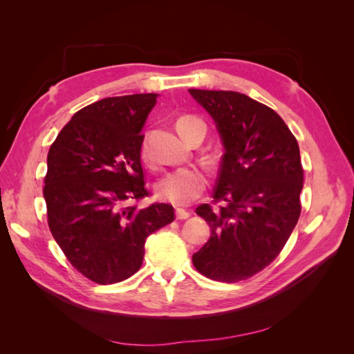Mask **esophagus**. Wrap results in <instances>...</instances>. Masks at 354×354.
<instances>
[{
	"label": "esophagus",
	"mask_w": 354,
	"mask_h": 354,
	"mask_svg": "<svg viewBox=\"0 0 354 354\" xmlns=\"http://www.w3.org/2000/svg\"><path fill=\"white\" fill-rule=\"evenodd\" d=\"M176 217H177V220H186V218L190 217V212L183 209V208H177L176 209Z\"/></svg>",
	"instance_id": "1"
}]
</instances>
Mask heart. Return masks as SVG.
Listing matches in <instances>:
<instances>
[{
	"label": "heart",
	"mask_w": 354,
	"mask_h": 354,
	"mask_svg": "<svg viewBox=\"0 0 354 354\" xmlns=\"http://www.w3.org/2000/svg\"><path fill=\"white\" fill-rule=\"evenodd\" d=\"M194 125H203V122L192 115L181 116L177 120V130L185 138L189 128ZM142 158L145 160H149V158H151L146 140H143L142 145ZM205 186L207 178L202 171L195 167H183L167 173L158 181L155 190L159 199L174 203V205H189L190 202L201 196Z\"/></svg>",
	"instance_id": "heart-1"
}]
</instances>
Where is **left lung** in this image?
<instances>
[{"instance_id":"8db88e82","label":"left lung","mask_w":354,"mask_h":354,"mask_svg":"<svg viewBox=\"0 0 354 354\" xmlns=\"http://www.w3.org/2000/svg\"><path fill=\"white\" fill-rule=\"evenodd\" d=\"M217 125L224 146L212 208L196 214L211 236L194 254L196 270L212 281H245L269 266L301 212L304 171L297 138L269 106L236 91L190 88Z\"/></svg>"}]
</instances>
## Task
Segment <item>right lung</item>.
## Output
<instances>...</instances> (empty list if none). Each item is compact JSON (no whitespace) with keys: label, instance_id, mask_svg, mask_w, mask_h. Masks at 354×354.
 I'll use <instances>...</instances> for the list:
<instances>
[{"label":"right lung","instance_id":"add662e5","mask_svg":"<svg viewBox=\"0 0 354 354\" xmlns=\"http://www.w3.org/2000/svg\"><path fill=\"white\" fill-rule=\"evenodd\" d=\"M158 94L108 97L85 106L62 128L47 156L48 227L69 263L109 285L142 267L149 234L174 220L168 203L140 208L149 196L142 128Z\"/></svg>","mask_w":354,"mask_h":354}]
</instances>
